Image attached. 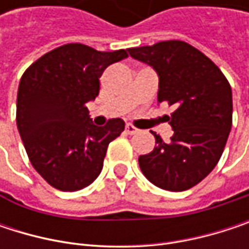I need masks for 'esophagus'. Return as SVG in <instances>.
<instances>
[{
	"mask_svg": "<svg viewBox=\"0 0 249 249\" xmlns=\"http://www.w3.org/2000/svg\"><path fill=\"white\" fill-rule=\"evenodd\" d=\"M125 132H126V134H129V135H134V134H137V132H138V129H137L134 125L126 124L125 125Z\"/></svg>",
	"mask_w": 249,
	"mask_h": 249,
	"instance_id": "esophagus-1",
	"label": "esophagus"
}]
</instances>
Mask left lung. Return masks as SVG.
I'll return each mask as SVG.
<instances>
[{
  "mask_svg": "<svg viewBox=\"0 0 249 249\" xmlns=\"http://www.w3.org/2000/svg\"><path fill=\"white\" fill-rule=\"evenodd\" d=\"M132 59L159 75V102L174 105L173 137L140 156L142 174L157 187L183 192L202 181L218 164L232 126V89L219 68L193 46L169 40L128 49Z\"/></svg>",
  "mask_w": 249,
  "mask_h": 249,
  "instance_id": "8db88e82",
  "label": "left lung"
}]
</instances>
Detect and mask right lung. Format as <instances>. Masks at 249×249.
Instances as JSON below:
<instances>
[{
    "mask_svg": "<svg viewBox=\"0 0 249 249\" xmlns=\"http://www.w3.org/2000/svg\"><path fill=\"white\" fill-rule=\"evenodd\" d=\"M125 50L98 52L80 43L60 46L36 60L20 80L17 128L27 156L50 186L75 192L101 173L108 145L125 128L121 118L92 123L86 104L99 93V77Z\"/></svg>",
    "mask_w": 249,
    "mask_h": 249,
    "instance_id": "1",
    "label": "right lung"
}]
</instances>
